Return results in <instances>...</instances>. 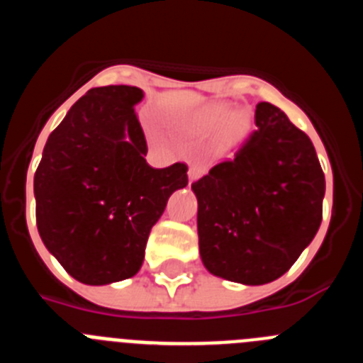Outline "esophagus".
Returning a JSON list of instances; mask_svg holds the SVG:
<instances>
[{
    "label": "esophagus",
    "mask_w": 363,
    "mask_h": 363,
    "mask_svg": "<svg viewBox=\"0 0 363 363\" xmlns=\"http://www.w3.org/2000/svg\"><path fill=\"white\" fill-rule=\"evenodd\" d=\"M205 174V167L203 165H198V163H192L191 169H189V179L191 182H194V179H198L200 176Z\"/></svg>",
    "instance_id": "1"
}]
</instances>
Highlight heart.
I'll return each instance as SVG.
<instances>
[{"instance_id": "heart-1", "label": "heart", "mask_w": 363, "mask_h": 363, "mask_svg": "<svg viewBox=\"0 0 363 363\" xmlns=\"http://www.w3.org/2000/svg\"><path fill=\"white\" fill-rule=\"evenodd\" d=\"M223 124L226 125L223 128V142L234 143L247 133L249 120L243 114H234L233 116V111L229 107L218 105V107L209 108V111L201 114L200 120H198V129L201 133H216Z\"/></svg>"}]
</instances>
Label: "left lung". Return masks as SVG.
I'll return each instance as SVG.
<instances>
[{
	"instance_id": "left-lung-1",
	"label": "left lung",
	"mask_w": 363,
	"mask_h": 363,
	"mask_svg": "<svg viewBox=\"0 0 363 363\" xmlns=\"http://www.w3.org/2000/svg\"><path fill=\"white\" fill-rule=\"evenodd\" d=\"M233 160L216 163L192 191L207 271L264 285L289 271L322 223L325 176L313 142L272 104Z\"/></svg>"
}]
</instances>
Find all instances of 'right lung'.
Instances as JSON below:
<instances>
[{
    "mask_svg": "<svg viewBox=\"0 0 363 363\" xmlns=\"http://www.w3.org/2000/svg\"><path fill=\"white\" fill-rule=\"evenodd\" d=\"M142 98L138 86L91 89L50 133L34 174L41 240L82 284L134 277L167 200L189 184L185 163L145 162Z\"/></svg>",
    "mask_w": 363,
    "mask_h": 363,
    "instance_id": "1",
    "label": "right lung"
}]
</instances>
